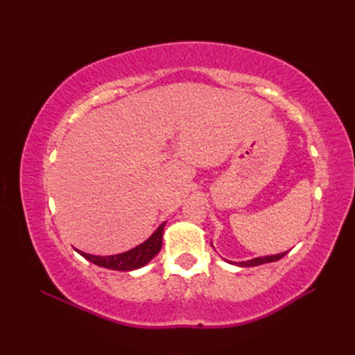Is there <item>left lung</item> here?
Instances as JSON below:
<instances>
[{"mask_svg": "<svg viewBox=\"0 0 355 355\" xmlns=\"http://www.w3.org/2000/svg\"><path fill=\"white\" fill-rule=\"evenodd\" d=\"M288 253V252H284V253H279V254H271V256H263V258H254L250 261H243V262H230V263H236L239 267H256V266H262V263H267V262H275L279 261L281 258Z\"/></svg>", "mask_w": 355, "mask_h": 355, "instance_id": "left-lung-1", "label": "left lung"}]
</instances>
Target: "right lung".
Instances as JSON below:
<instances>
[{"label": "right lung", "instance_id": "add662e5", "mask_svg": "<svg viewBox=\"0 0 355 355\" xmlns=\"http://www.w3.org/2000/svg\"><path fill=\"white\" fill-rule=\"evenodd\" d=\"M164 224L166 223H163L160 227H158L153 235L145 241V243L131 248V250H128L125 253L111 254V256H96V254L84 253L80 250H76V252L84 256V258L88 259L89 262H93L96 266L103 267V268L117 270V271H131L135 268H140L143 266H146V263L153 259L158 252H160Z\"/></svg>", "mask_w": 355, "mask_h": 355}]
</instances>
